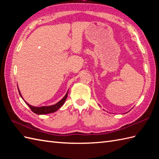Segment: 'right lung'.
I'll return each mask as SVG.
<instances>
[{
    "label": "right lung",
    "mask_w": 159,
    "mask_h": 159,
    "mask_svg": "<svg viewBox=\"0 0 159 159\" xmlns=\"http://www.w3.org/2000/svg\"><path fill=\"white\" fill-rule=\"evenodd\" d=\"M18 92L20 96L22 97L21 96V93H20V91L18 89ZM67 92H68V91H67ZM67 93L65 95L63 98L59 102H57V104H54V105H51V106H48V107H33L31 105H30L26 102H25L26 103V104L29 107L30 109H31V111H33V113H35L36 114H38V115H42V114H48V113H54L58 110L59 108L61 107L63 104L65 102V101L67 98Z\"/></svg>",
    "instance_id": "right-lung-1"
}]
</instances>
